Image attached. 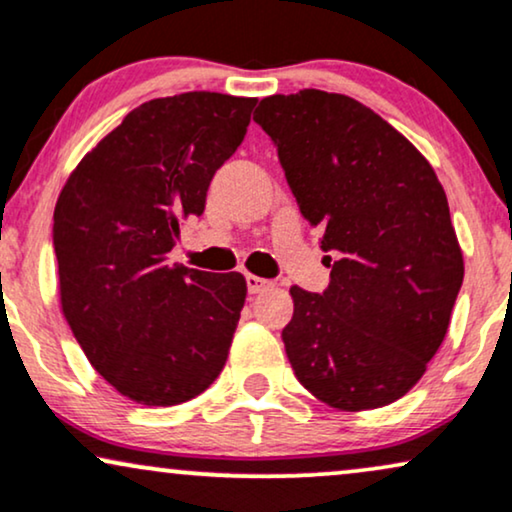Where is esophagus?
<instances>
[{
  "mask_svg": "<svg viewBox=\"0 0 512 512\" xmlns=\"http://www.w3.org/2000/svg\"><path fill=\"white\" fill-rule=\"evenodd\" d=\"M270 287L268 280H263V277H256V275H247V289L249 294H263L265 289Z\"/></svg>",
  "mask_w": 512,
  "mask_h": 512,
  "instance_id": "34e87169",
  "label": "esophagus"
}]
</instances>
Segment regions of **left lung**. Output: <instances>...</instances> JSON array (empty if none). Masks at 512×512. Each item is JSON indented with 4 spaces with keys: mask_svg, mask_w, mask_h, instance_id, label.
Listing matches in <instances>:
<instances>
[{
    "mask_svg": "<svg viewBox=\"0 0 512 512\" xmlns=\"http://www.w3.org/2000/svg\"><path fill=\"white\" fill-rule=\"evenodd\" d=\"M254 122L334 254L322 294L291 287L294 317L282 329L291 369L329 407H386L423 376L463 284L447 195L428 159L350 96H268Z\"/></svg>",
    "mask_w": 512,
    "mask_h": 512,
    "instance_id": "obj_1",
    "label": "left lung"
}]
</instances>
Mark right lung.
Wrapping results in <instances>:
<instances>
[{"label":"right lung","mask_w":512,"mask_h":512,"mask_svg":"<svg viewBox=\"0 0 512 512\" xmlns=\"http://www.w3.org/2000/svg\"><path fill=\"white\" fill-rule=\"evenodd\" d=\"M256 98L190 91L138 105L72 171L53 211L61 305L117 393L174 407L221 374L247 298L240 272L176 268L181 221L247 134Z\"/></svg>","instance_id":"1"}]
</instances>
